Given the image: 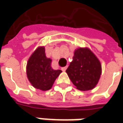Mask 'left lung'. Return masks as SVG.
Returning <instances> with one entry per match:
<instances>
[{
    "instance_id": "left-lung-1",
    "label": "left lung",
    "mask_w": 123,
    "mask_h": 123,
    "mask_svg": "<svg viewBox=\"0 0 123 123\" xmlns=\"http://www.w3.org/2000/svg\"><path fill=\"white\" fill-rule=\"evenodd\" d=\"M51 62L46 56L44 46L38 47L31 55L26 65V75L33 87L42 91L52 87L62 70L52 68Z\"/></svg>"
}]
</instances>
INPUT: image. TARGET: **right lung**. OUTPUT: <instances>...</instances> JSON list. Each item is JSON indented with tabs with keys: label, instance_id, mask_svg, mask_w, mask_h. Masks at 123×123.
I'll return each mask as SVG.
<instances>
[{
	"label": "right lung",
	"instance_id": "right-lung-1",
	"mask_svg": "<svg viewBox=\"0 0 123 123\" xmlns=\"http://www.w3.org/2000/svg\"><path fill=\"white\" fill-rule=\"evenodd\" d=\"M77 89L92 90L97 86L101 74V66L97 57L84 49L75 50L72 62L66 70Z\"/></svg>",
	"mask_w": 123,
	"mask_h": 123
}]
</instances>
